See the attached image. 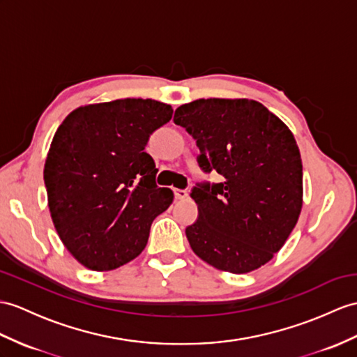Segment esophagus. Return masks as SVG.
Returning <instances> with one entry per match:
<instances>
[{
  "label": "esophagus",
  "mask_w": 357,
  "mask_h": 357,
  "mask_svg": "<svg viewBox=\"0 0 357 357\" xmlns=\"http://www.w3.org/2000/svg\"><path fill=\"white\" fill-rule=\"evenodd\" d=\"M174 194L178 199H185L188 198V190L186 189H174Z\"/></svg>",
  "instance_id": "esophagus-1"
}]
</instances>
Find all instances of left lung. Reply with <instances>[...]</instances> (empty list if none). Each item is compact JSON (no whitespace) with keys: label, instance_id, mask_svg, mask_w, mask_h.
<instances>
[{"label":"left lung","instance_id":"1","mask_svg":"<svg viewBox=\"0 0 357 357\" xmlns=\"http://www.w3.org/2000/svg\"><path fill=\"white\" fill-rule=\"evenodd\" d=\"M174 123L197 141L199 167L224 177L192 189L190 248L221 271H255L284 245L301 212L303 165L292 132L247 98L195 100L176 110Z\"/></svg>","mask_w":357,"mask_h":357}]
</instances>
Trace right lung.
Segmentation results:
<instances>
[{"instance_id":"right-lung-1","label":"right lung","mask_w":357,"mask_h":357,"mask_svg":"<svg viewBox=\"0 0 357 357\" xmlns=\"http://www.w3.org/2000/svg\"><path fill=\"white\" fill-rule=\"evenodd\" d=\"M171 118L169 104L126 98L77 107L59 126L43 180L59 238L83 266L110 271L137 257L171 206L172 190L155 185L144 151Z\"/></svg>"}]
</instances>
